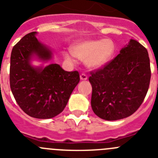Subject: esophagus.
I'll use <instances>...</instances> for the list:
<instances>
[{"mask_svg":"<svg viewBox=\"0 0 158 158\" xmlns=\"http://www.w3.org/2000/svg\"><path fill=\"white\" fill-rule=\"evenodd\" d=\"M80 79L81 80H86V79H87V76L85 75V74H81Z\"/></svg>","mask_w":158,"mask_h":158,"instance_id":"esophagus-1","label":"esophagus"}]
</instances>
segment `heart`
Segmentation results:
<instances>
[{"label": "heart", "mask_w": 158, "mask_h": 158, "mask_svg": "<svg viewBox=\"0 0 158 158\" xmlns=\"http://www.w3.org/2000/svg\"><path fill=\"white\" fill-rule=\"evenodd\" d=\"M72 52L64 53L68 61L73 62L75 56L85 60L90 69H99L106 66L116 53V46L110 38L84 39L76 42L72 45Z\"/></svg>", "instance_id": "heart-1"}]
</instances>
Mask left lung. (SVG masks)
I'll return each mask as SVG.
<instances>
[{"mask_svg":"<svg viewBox=\"0 0 158 158\" xmlns=\"http://www.w3.org/2000/svg\"><path fill=\"white\" fill-rule=\"evenodd\" d=\"M150 76L148 52L139 42L131 39L112 61L89 76L94 113L106 120L132 115L144 100Z\"/></svg>","mask_w":158,"mask_h":158,"instance_id":"8db88e82","label":"left lung"}]
</instances>
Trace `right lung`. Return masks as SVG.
I'll return each mask as SVG.
<instances>
[{
	"label": "right lung",
	"mask_w": 158,
	"mask_h": 158,
	"mask_svg": "<svg viewBox=\"0 0 158 158\" xmlns=\"http://www.w3.org/2000/svg\"><path fill=\"white\" fill-rule=\"evenodd\" d=\"M37 32L27 34L15 45L10 60V87L17 104L28 116L50 119L64 109L79 82L77 71L66 72L57 64L44 65L53 52L37 39ZM41 61L34 66L32 60Z\"/></svg>",
	"instance_id": "1"
}]
</instances>
